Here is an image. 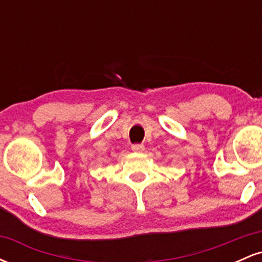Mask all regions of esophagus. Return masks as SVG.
<instances>
[{
    "instance_id": "34e87169",
    "label": "esophagus",
    "mask_w": 262,
    "mask_h": 262,
    "mask_svg": "<svg viewBox=\"0 0 262 262\" xmlns=\"http://www.w3.org/2000/svg\"><path fill=\"white\" fill-rule=\"evenodd\" d=\"M144 145L143 144H134V145H132V150H133V151H135V152H141V151H144Z\"/></svg>"
}]
</instances>
